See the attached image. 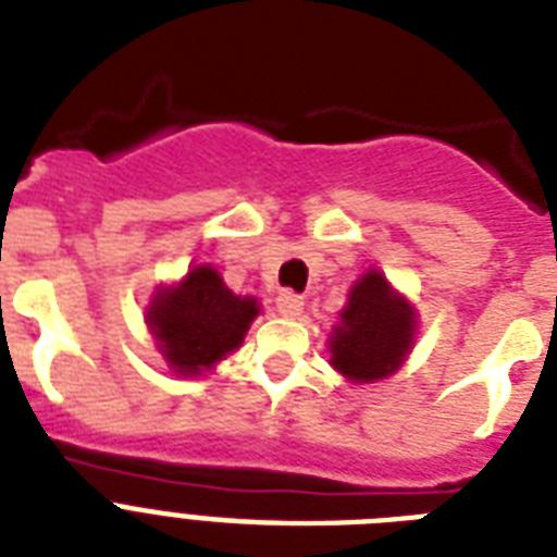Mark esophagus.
<instances>
[{
	"label": "esophagus",
	"instance_id": "1",
	"mask_svg": "<svg viewBox=\"0 0 557 557\" xmlns=\"http://www.w3.org/2000/svg\"><path fill=\"white\" fill-rule=\"evenodd\" d=\"M274 304H277V312L286 314V318H297V314L304 312V297L295 295V292H288V288L286 292H280Z\"/></svg>",
	"mask_w": 557,
	"mask_h": 557
}]
</instances>
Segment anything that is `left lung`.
<instances>
[{
	"label": "left lung",
	"instance_id": "left-lung-1",
	"mask_svg": "<svg viewBox=\"0 0 557 557\" xmlns=\"http://www.w3.org/2000/svg\"><path fill=\"white\" fill-rule=\"evenodd\" d=\"M413 312L379 271H370L349 292L341 326L332 338V364L349 381L384 379L401 364L413 344Z\"/></svg>",
	"mask_w": 557,
	"mask_h": 557
}]
</instances>
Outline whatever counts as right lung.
I'll return each mask as SVG.
<instances>
[{"instance_id": "add662e5", "label": "right lung", "mask_w": 557, "mask_h": 557, "mask_svg": "<svg viewBox=\"0 0 557 557\" xmlns=\"http://www.w3.org/2000/svg\"><path fill=\"white\" fill-rule=\"evenodd\" d=\"M253 314L257 300L236 297L210 265H196L152 300L147 323L173 370L199 372L243 344Z\"/></svg>"}]
</instances>
